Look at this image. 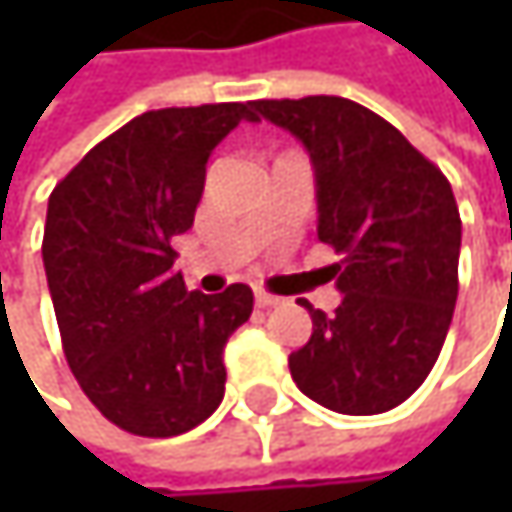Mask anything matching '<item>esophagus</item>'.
I'll list each match as a JSON object with an SVG mask.
<instances>
[{
  "label": "esophagus",
  "mask_w": 512,
  "mask_h": 512,
  "mask_svg": "<svg viewBox=\"0 0 512 512\" xmlns=\"http://www.w3.org/2000/svg\"><path fill=\"white\" fill-rule=\"evenodd\" d=\"M255 302L260 305V308H272V305H278L281 299H278V296H272V293H266V290H257Z\"/></svg>",
  "instance_id": "obj_1"
}]
</instances>
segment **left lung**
I'll list each match as a JSON object with an SVG mask.
<instances>
[{
	"label": "left lung",
	"instance_id": "8db88e82",
	"mask_svg": "<svg viewBox=\"0 0 512 512\" xmlns=\"http://www.w3.org/2000/svg\"><path fill=\"white\" fill-rule=\"evenodd\" d=\"M314 165L317 237L332 246L335 314L299 299L311 338L290 353L305 397L341 415H379L418 391L457 305L462 222L448 177L376 112L347 97L257 100Z\"/></svg>",
	"mask_w": 512,
	"mask_h": 512
}]
</instances>
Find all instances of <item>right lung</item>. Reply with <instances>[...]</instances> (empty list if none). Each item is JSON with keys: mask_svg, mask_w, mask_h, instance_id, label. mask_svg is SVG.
Here are the masks:
<instances>
[{"mask_svg": "<svg viewBox=\"0 0 512 512\" xmlns=\"http://www.w3.org/2000/svg\"><path fill=\"white\" fill-rule=\"evenodd\" d=\"M240 121H257L255 103L145 112L52 189L41 252L61 347L85 397L133 436H180L225 397L222 353L252 317V287L186 290L171 240Z\"/></svg>", "mask_w": 512, "mask_h": 512, "instance_id": "add662e5", "label": "right lung"}]
</instances>
